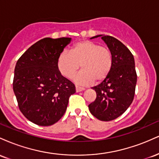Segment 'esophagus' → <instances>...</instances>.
Segmentation results:
<instances>
[{"instance_id":"1","label":"esophagus","mask_w":159,"mask_h":159,"mask_svg":"<svg viewBox=\"0 0 159 159\" xmlns=\"http://www.w3.org/2000/svg\"><path fill=\"white\" fill-rule=\"evenodd\" d=\"M75 90H76V92H81V91H83L84 90V88L82 87H80V86H75Z\"/></svg>"}]
</instances>
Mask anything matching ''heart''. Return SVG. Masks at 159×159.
<instances>
[{
  "instance_id": "heart-1",
  "label": "heart",
  "mask_w": 159,
  "mask_h": 159,
  "mask_svg": "<svg viewBox=\"0 0 159 159\" xmlns=\"http://www.w3.org/2000/svg\"><path fill=\"white\" fill-rule=\"evenodd\" d=\"M113 63L110 48L84 40L75 43L69 53L60 54L57 65L62 75L69 79L73 78L81 66L82 71L76 76L75 81L88 84L93 81L98 83L105 79L111 71Z\"/></svg>"
}]
</instances>
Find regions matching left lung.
Segmentation results:
<instances>
[{"label": "left lung", "instance_id": "1", "mask_svg": "<svg viewBox=\"0 0 159 159\" xmlns=\"http://www.w3.org/2000/svg\"><path fill=\"white\" fill-rule=\"evenodd\" d=\"M102 36L113 54V66L101 84L92 87L96 98L88 105L89 110L102 121H111L122 115L134 99L137 83L134 59L132 52L121 42L111 36Z\"/></svg>", "mask_w": 159, "mask_h": 159}]
</instances>
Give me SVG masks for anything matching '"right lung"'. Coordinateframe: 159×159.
I'll list each match as a JSON object with an SVG mask.
<instances>
[{"label": "right lung", "mask_w": 159, "mask_h": 159, "mask_svg": "<svg viewBox=\"0 0 159 159\" xmlns=\"http://www.w3.org/2000/svg\"><path fill=\"white\" fill-rule=\"evenodd\" d=\"M71 38H44L30 47L18 60L12 87L19 110L32 123L52 125L66 110L75 86L57 68L58 56Z\"/></svg>", "instance_id": "right-lung-1"}]
</instances>
